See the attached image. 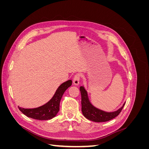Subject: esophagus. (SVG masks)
Wrapping results in <instances>:
<instances>
[{
	"mask_svg": "<svg viewBox=\"0 0 149 149\" xmlns=\"http://www.w3.org/2000/svg\"><path fill=\"white\" fill-rule=\"evenodd\" d=\"M81 77V74L78 73L75 74L73 78V83L74 85H78L79 84V79Z\"/></svg>",
	"mask_w": 149,
	"mask_h": 149,
	"instance_id": "esophagus-1",
	"label": "esophagus"
}]
</instances>
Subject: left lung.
Wrapping results in <instances>:
<instances>
[{
  "instance_id": "1",
  "label": "left lung",
  "mask_w": 149,
  "mask_h": 149,
  "mask_svg": "<svg viewBox=\"0 0 149 149\" xmlns=\"http://www.w3.org/2000/svg\"><path fill=\"white\" fill-rule=\"evenodd\" d=\"M81 94V111L83 114L86 118L96 123H101V122L109 121L112 119L115 118L118 116L123 107L125 103L118 110L114 112H106L97 109L94 107L92 104L90 102L88 96V93L83 86H81L80 88Z\"/></svg>"
}]
</instances>
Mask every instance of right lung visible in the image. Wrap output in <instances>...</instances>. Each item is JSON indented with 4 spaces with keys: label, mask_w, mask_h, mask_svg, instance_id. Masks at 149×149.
I'll return each instance as SVG.
<instances>
[{
    "label": "right lung",
    "mask_w": 149,
    "mask_h": 149,
    "mask_svg": "<svg viewBox=\"0 0 149 149\" xmlns=\"http://www.w3.org/2000/svg\"><path fill=\"white\" fill-rule=\"evenodd\" d=\"M72 84L71 80H68L58 88L53 97L45 104L33 109H25L19 106V110L29 118L37 120H49L55 117L60 110L61 99L66 90Z\"/></svg>",
    "instance_id": "obj_1"
}]
</instances>
